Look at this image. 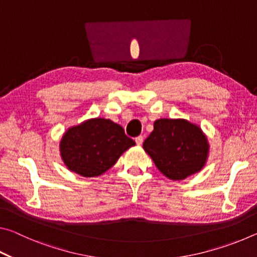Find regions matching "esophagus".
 Masks as SVG:
<instances>
[{"instance_id":"esophagus-1","label":"esophagus","mask_w":257,"mask_h":257,"mask_svg":"<svg viewBox=\"0 0 257 257\" xmlns=\"http://www.w3.org/2000/svg\"><path fill=\"white\" fill-rule=\"evenodd\" d=\"M135 141H136L137 145H142L143 142H144V138H143V136H138V137L135 138Z\"/></svg>"}]
</instances>
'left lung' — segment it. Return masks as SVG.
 <instances>
[{
    "mask_svg": "<svg viewBox=\"0 0 257 257\" xmlns=\"http://www.w3.org/2000/svg\"><path fill=\"white\" fill-rule=\"evenodd\" d=\"M143 147L169 179L182 180L206 162L208 144L197 125L187 120L160 119Z\"/></svg>",
    "mask_w": 257,
    "mask_h": 257,
    "instance_id": "left-lung-1",
    "label": "left lung"
}]
</instances>
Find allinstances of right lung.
<instances>
[{"label": "right lung", "mask_w": 257, "mask_h": 257, "mask_svg": "<svg viewBox=\"0 0 257 257\" xmlns=\"http://www.w3.org/2000/svg\"><path fill=\"white\" fill-rule=\"evenodd\" d=\"M134 145L121 125L97 118L69 129L61 139L60 151L69 170L82 177H97Z\"/></svg>", "instance_id": "add662e5"}]
</instances>
